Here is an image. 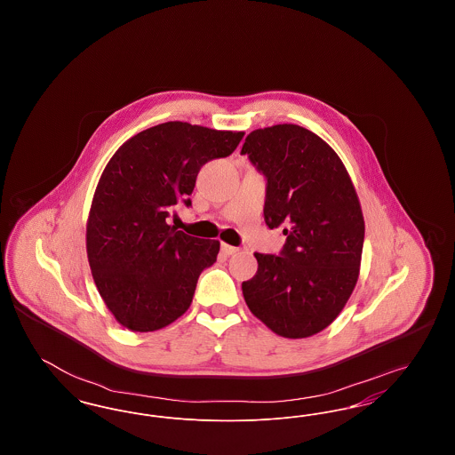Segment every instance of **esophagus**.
<instances>
[{
  "instance_id": "obj_1",
  "label": "esophagus",
  "mask_w": 455,
  "mask_h": 455,
  "mask_svg": "<svg viewBox=\"0 0 455 455\" xmlns=\"http://www.w3.org/2000/svg\"><path fill=\"white\" fill-rule=\"evenodd\" d=\"M221 252H223L225 256H234V254H237L238 247L228 245V243H221Z\"/></svg>"
}]
</instances>
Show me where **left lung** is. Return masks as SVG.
<instances>
[{
	"label": "left lung",
	"instance_id": "obj_1",
	"mask_svg": "<svg viewBox=\"0 0 455 455\" xmlns=\"http://www.w3.org/2000/svg\"><path fill=\"white\" fill-rule=\"evenodd\" d=\"M240 153L266 175V225L286 235L280 256L254 254L258 273L242 283L245 303L278 336H314L358 282L365 221L355 186L338 153L297 124L252 131Z\"/></svg>",
	"mask_w": 455,
	"mask_h": 455
}]
</instances>
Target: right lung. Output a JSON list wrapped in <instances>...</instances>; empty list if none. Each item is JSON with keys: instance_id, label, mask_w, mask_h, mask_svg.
Wrapping results in <instances>:
<instances>
[{"instance_id": "1", "label": "right lung", "mask_w": 455, "mask_h": 455, "mask_svg": "<svg viewBox=\"0 0 455 455\" xmlns=\"http://www.w3.org/2000/svg\"><path fill=\"white\" fill-rule=\"evenodd\" d=\"M242 131L171 121L134 134L108 160L92 199L87 256L110 314L134 332L172 324L193 302L196 283L220 242L167 223L191 206L199 169L237 148Z\"/></svg>"}]
</instances>
